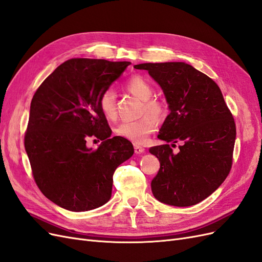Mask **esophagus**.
Segmentation results:
<instances>
[{"instance_id": "1", "label": "esophagus", "mask_w": 262, "mask_h": 262, "mask_svg": "<svg viewBox=\"0 0 262 262\" xmlns=\"http://www.w3.org/2000/svg\"><path fill=\"white\" fill-rule=\"evenodd\" d=\"M144 150H145V148L143 146L134 144V152H136V154H142L144 152Z\"/></svg>"}]
</instances>
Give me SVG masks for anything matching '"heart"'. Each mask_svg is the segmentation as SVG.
<instances>
[{"mask_svg": "<svg viewBox=\"0 0 262 262\" xmlns=\"http://www.w3.org/2000/svg\"><path fill=\"white\" fill-rule=\"evenodd\" d=\"M124 89L143 101L141 113L145 116L133 121L120 122L116 126L115 133L118 137L136 142V143H143L149 134L155 131L156 122H162L167 116V106L162 100L152 98L154 94L153 86L143 76H131L124 83ZM99 108L101 114L108 120H115L117 117V107L116 93L113 89H107L101 93L99 97Z\"/></svg>", "mask_w": 262, "mask_h": 262, "instance_id": "heart-1", "label": "heart"}]
</instances>
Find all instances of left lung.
Segmentation results:
<instances>
[{
    "mask_svg": "<svg viewBox=\"0 0 262 262\" xmlns=\"http://www.w3.org/2000/svg\"><path fill=\"white\" fill-rule=\"evenodd\" d=\"M161 85L170 114L157 138L169 144L149 148L161 163L152 192L158 201L190 207L201 202L222 185L233 164L236 125L217 84L185 62L142 63Z\"/></svg>",
    "mask_w": 262,
    "mask_h": 262,
    "instance_id": "8db88e82",
    "label": "left lung"
}]
</instances>
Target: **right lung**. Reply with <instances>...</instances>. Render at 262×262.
I'll list each match as a JSON object with an SVG mask.
<instances>
[{
	"label": "right lung",
	"instance_id": "obj_1",
	"mask_svg": "<svg viewBox=\"0 0 262 262\" xmlns=\"http://www.w3.org/2000/svg\"><path fill=\"white\" fill-rule=\"evenodd\" d=\"M130 62L70 59L38 87L30 104L25 149L40 191L59 207L83 212L112 198L113 176L133 155L130 141L112 136L99 108L109 89ZM95 136L96 150L85 146Z\"/></svg>",
	"mask_w": 262,
	"mask_h": 262
}]
</instances>
